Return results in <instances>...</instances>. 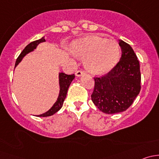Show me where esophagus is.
I'll list each match as a JSON object with an SVG mask.
<instances>
[{
	"label": "esophagus",
	"mask_w": 159,
	"mask_h": 159,
	"mask_svg": "<svg viewBox=\"0 0 159 159\" xmlns=\"http://www.w3.org/2000/svg\"><path fill=\"white\" fill-rule=\"evenodd\" d=\"M84 70H78L76 71V75L78 77H80V76H81V75H84Z\"/></svg>",
	"instance_id": "34e87169"
}]
</instances>
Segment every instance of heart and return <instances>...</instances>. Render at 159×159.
Returning <instances> with one entry per match:
<instances>
[{
    "mask_svg": "<svg viewBox=\"0 0 159 159\" xmlns=\"http://www.w3.org/2000/svg\"><path fill=\"white\" fill-rule=\"evenodd\" d=\"M71 49L77 57L86 58V67L94 74L108 72L120 57V48L116 41L94 35L75 41Z\"/></svg>",
    "mask_w": 159,
    "mask_h": 159,
    "instance_id": "b5f03b06",
    "label": "heart"
}]
</instances>
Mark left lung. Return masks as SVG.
<instances>
[{"label": "left lung", "mask_w": 159, "mask_h": 159, "mask_svg": "<svg viewBox=\"0 0 159 159\" xmlns=\"http://www.w3.org/2000/svg\"><path fill=\"white\" fill-rule=\"evenodd\" d=\"M121 57L117 65L105 75L94 77L91 100L106 114L127 110L141 90L140 65L135 53L129 44L119 41Z\"/></svg>", "instance_id": "1"}]
</instances>
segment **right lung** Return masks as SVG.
I'll return each mask as SVG.
<instances>
[{
    "label": "right lung",
    "mask_w": 159,
    "mask_h": 159,
    "mask_svg": "<svg viewBox=\"0 0 159 159\" xmlns=\"http://www.w3.org/2000/svg\"><path fill=\"white\" fill-rule=\"evenodd\" d=\"M45 39L43 37L42 38L39 40H37V41H32L29 44L25 47V48L22 51V52L20 53V55L18 56V57L17 58L15 62V67L21 61L22 58L26 55L27 54L30 52V51H34V49H35L37 48V46L41 42H44ZM75 74H72V75H66L65 73L63 72H61L59 73V84H60V93H59V96L57 98V100L55 103L54 104L51 108L50 110L48 111L45 113L42 114V115H38V117H48L53 115L54 114H55L56 112L58 111L61 108L62 105H63L64 101H65V98H66L67 92H68V89L69 88L70 83L73 81V79L75 78Z\"/></svg>",
    "instance_id": "obj_1"
}]
</instances>
